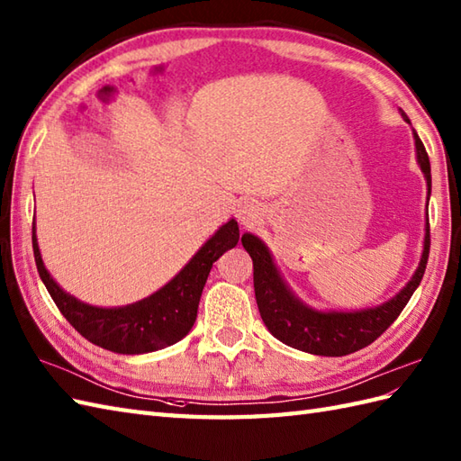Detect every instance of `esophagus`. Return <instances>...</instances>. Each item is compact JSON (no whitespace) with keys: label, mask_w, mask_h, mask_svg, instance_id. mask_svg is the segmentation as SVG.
Instances as JSON below:
<instances>
[{"label":"esophagus","mask_w":461,"mask_h":461,"mask_svg":"<svg viewBox=\"0 0 461 461\" xmlns=\"http://www.w3.org/2000/svg\"><path fill=\"white\" fill-rule=\"evenodd\" d=\"M259 216H261L259 206H257L255 202H251V200L241 202L240 208H238V218H240L243 226H253V223L259 220Z\"/></svg>","instance_id":"esophagus-1"}]
</instances>
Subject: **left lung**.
I'll return each mask as SVG.
<instances>
[{"label":"left lung","mask_w":461,"mask_h":461,"mask_svg":"<svg viewBox=\"0 0 461 461\" xmlns=\"http://www.w3.org/2000/svg\"><path fill=\"white\" fill-rule=\"evenodd\" d=\"M414 143L419 165L426 176L428 194H430V158H428L426 149L416 131ZM241 243L253 259V286L257 306H259L263 322L269 328L271 334L276 339H281L283 344L301 351L314 353V356L341 357L373 344L399 318L406 303L411 301L412 293L420 285L426 271L428 253H430V223L426 221L422 259L409 285L397 296L391 298L389 303L375 308L359 310V312H318V310L298 303L283 283L273 263V257L267 251L261 240H257L251 233H243Z\"/></svg>","instance_id":"8db88e82"}]
</instances>
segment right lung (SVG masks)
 Masks as SVG:
<instances>
[{"mask_svg":"<svg viewBox=\"0 0 461 461\" xmlns=\"http://www.w3.org/2000/svg\"><path fill=\"white\" fill-rule=\"evenodd\" d=\"M240 241L238 221L230 220L202 245L173 281L141 303L123 308H98L67 294L42 265L33 228V253L41 281L45 283L60 314L92 344L115 353H147L173 346L196 322L202 288L212 265Z\"/></svg>","mask_w":461,"mask_h":461,"instance_id":"obj_1","label":"right lung"}]
</instances>
